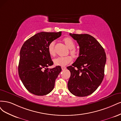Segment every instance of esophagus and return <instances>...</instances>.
<instances>
[{"mask_svg":"<svg viewBox=\"0 0 121 121\" xmlns=\"http://www.w3.org/2000/svg\"><path fill=\"white\" fill-rule=\"evenodd\" d=\"M61 68H62V70H64V69H65L66 68V67H65V66H62Z\"/></svg>","mask_w":121,"mask_h":121,"instance_id":"1","label":"esophagus"}]
</instances>
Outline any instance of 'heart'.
<instances>
[{"label": "heart", "instance_id": "heart-1", "mask_svg": "<svg viewBox=\"0 0 121 121\" xmlns=\"http://www.w3.org/2000/svg\"><path fill=\"white\" fill-rule=\"evenodd\" d=\"M64 41L65 44L67 45L69 49H70V53L74 57H76L78 56V52L74 49L75 44L71 38L66 37L64 39ZM48 51L51 56H54L55 55V41L50 42L48 46ZM72 60V57L70 56L58 57L54 59V63L56 66H64L68 64Z\"/></svg>", "mask_w": 121, "mask_h": 121}]
</instances>
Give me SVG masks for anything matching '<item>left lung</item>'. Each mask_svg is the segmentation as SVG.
Wrapping results in <instances>:
<instances>
[{
	"label": "left lung",
	"mask_w": 121,
	"mask_h": 121,
	"mask_svg": "<svg viewBox=\"0 0 121 121\" xmlns=\"http://www.w3.org/2000/svg\"><path fill=\"white\" fill-rule=\"evenodd\" d=\"M79 46V55L67 67L71 75L68 88L72 94L86 96L95 92L104 77L106 55L95 39L88 34H69Z\"/></svg>",
	"instance_id": "8db88e82"
}]
</instances>
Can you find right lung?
Here are the masks:
<instances>
[{
  "instance_id": "right-lung-1",
  "label": "right lung",
  "mask_w": 121,
  "mask_h": 121,
  "mask_svg": "<svg viewBox=\"0 0 121 121\" xmlns=\"http://www.w3.org/2000/svg\"><path fill=\"white\" fill-rule=\"evenodd\" d=\"M61 32H41L27 40L20 51L18 71L26 89L37 95H44L54 89L60 66L49 69L53 64L48 51L50 42L60 37Z\"/></svg>"
}]
</instances>
